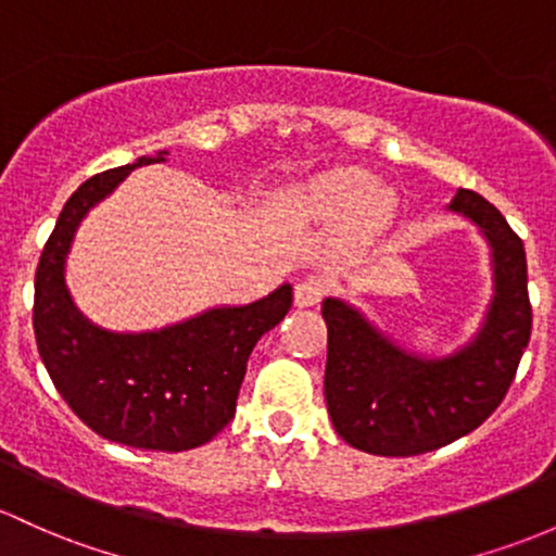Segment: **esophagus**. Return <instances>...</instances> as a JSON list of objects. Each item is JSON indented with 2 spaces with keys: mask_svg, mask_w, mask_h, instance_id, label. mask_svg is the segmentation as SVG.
I'll return each instance as SVG.
<instances>
[{
  "mask_svg": "<svg viewBox=\"0 0 556 556\" xmlns=\"http://www.w3.org/2000/svg\"><path fill=\"white\" fill-rule=\"evenodd\" d=\"M324 289H326L324 280L315 278V276L296 280L294 304H296V307H313V304H318L320 296H324Z\"/></svg>",
  "mask_w": 556,
  "mask_h": 556,
  "instance_id": "34e87169",
  "label": "esophagus"
}]
</instances>
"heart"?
<instances>
[{
    "label": "heart",
    "instance_id": "obj_1",
    "mask_svg": "<svg viewBox=\"0 0 556 556\" xmlns=\"http://www.w3.org/2000/svg\"><path fill=\"white\" fill-rule=\"evenodd\" d=\"M307 204L318 217H342L352 212V230L371 232L387 214V201L368 172L339 169L307 188Z\"/></svg>",
    "mask_w": 556,
    "mask_h": 556
}]
</instances>
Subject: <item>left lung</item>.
<instances>
[{"instance_id":"obj_1","label":"left lung","mask_w":556,"mask_h":556,"mask_svg":"<svg viewBox=\"0 0 556 556\" xmlns=\"http://www.w3.org/2000/svg\"><path fill=\"white\" fill-rule=\"evenodd\" d=\"M447 212L469 219L491 247L493 296L464 348L424 357L400 348L352 304L324 300L328 416L357 451L419 456L469 434L498 408L530 342L533 313L519 236L475 190H458Z\"/></svg>"}]
</instances>
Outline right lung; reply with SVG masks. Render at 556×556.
<instances>
[{
    "mask_svg": "<svg viewBox=\"0 0 556 556\" xmlns=\"http://www.w3.org/2000/svg\"><path fill=\"white\" fill-rule=\"evenodd\" d=\"M166 151L89 177L65 201L34 278V333L52 384L92 432L142 451H190L236 416L249 355L291 307V286L241 307L204 309L156 331L94 326L71 300L65 260L81 219L137 166Z\"/></svg>",
    "mask_w": 556,
    "mask_h": 556,
    "instance_id": "right-lung-1",
    "label": "right lung"
}]
</instances>
